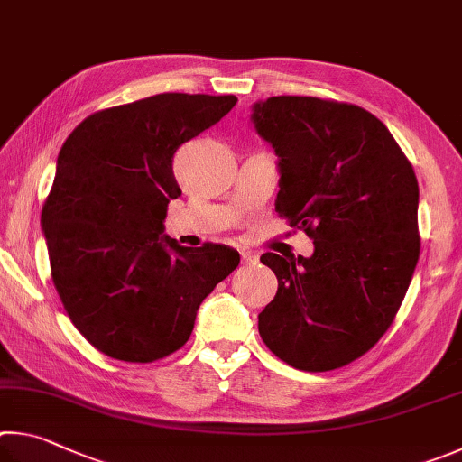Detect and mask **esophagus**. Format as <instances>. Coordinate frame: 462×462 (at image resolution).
Instances as JSON below:
<instances>
[{
  "label": "esophagus",
  "instance_id": "1",
  "mask_svg": "<svg viewBox=\"0 0 462 462\" xmlns=\"http://www.w3.org/2000/svg\"><path fill=\"white\" fill-rule=\"evenodd\" d=\"M241 262H244L245 265L255 263L257 262V255L252 254V252H241Z\"/></svg>",
  "mask_w": 462,
  "mask_h": 462
}]
</instances>
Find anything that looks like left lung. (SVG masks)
I'll return each instance as SVG.
<instances>
[{
    "mask_svg": "<svg viewBox=\"0 0 462 462\" xmlns=\"http://www.w3.org/2000/svg\"><path fill=\"white\" fill-rule=\"evenodd\" d=\"M280 158L276 210L314 241L312 257L263 254L278 292L257 328L302 371L359 359L398 314L420 257L418 180L382 121L359 105L282 95L255 103Z\"/></svg>",
    "mask_w": 462,
    "mask_h": 462,
    "instance_id": "obj_1",
    "label": "left lung"
}]
</instances>
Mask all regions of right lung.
<instances>
[{"label":"right lung","instance_id":"right-lung-1","mask_svg":"<svg viewBox=\"0 0 462 462\" xmlns=\"http://www.w3.org/2000/svg\"><path fill=\"white\" fill-rule=\"evenodd\" d=\"M236 103L160 93L93 113L62 143L42 207L51 276L72 325L107 357L153 363L180 349L200 302L237 268L229 247L162 237L182 194L176 150Z\"/></svg>","mask_w":462,"mask_h":462}]
</instances>
